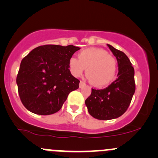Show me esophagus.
I'll return each mask as SVG.
<instances>
[{
    "mask_svg": "<svg viewBox=\"0 0 158 158\" xmlns=\"http://www.w3.org/2000/svg\"><path fill=\"white\" fill-rule=\"evenodd\" d=\"M85 83L83 82V81H80V82H79V88H82L83 86H85Z\"/></svg>",
    "mask_w": 158,
    "mask_h": 158,
    "instance_id": "obj_1",
    "label": "esophagus"
}]
</instances>
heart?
<instances>
[{
  "label": "heart",
  "instance_id": "b5f03b06",
  "mask_svg": "<svg viewBox=\"0 0 158 158\" xmlns=\"http://www.w3.org/2000/svg\"><path fill=\"white\" fill-rule=\"evenodd\" d=\"M72 74L79 77L86 68V76L96 86H105L115 78L117 61L109 52L101 48H88L78 54V59L69 60Z\"/></svg>",
  "mask_w": 158,
  "mask_h": 158
}]
</instances>
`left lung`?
<instances>
[{"label": "left lung", "mask_w": 158, "mask_h": 158, "mask_svg": "<svg viewBox=\"0 0 158 158\" xmlns=\"http://www.w3.org/2000/svg\"><path fill=\"white\" fill-rule=\"evenodd\" d=\"M107 45L117 60L118 78L107 88L92 89L90 96L85 102L89 114L98 120H110L122 115L135 92V69L128 57L110 44Z\"/></svg>", "instance_id": "left-lung-1"}]
</instances>
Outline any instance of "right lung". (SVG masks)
Returning <instances> with one entry per match:
<instances>
[{"mask_svg":"<svg viewBox=\"0 0 158 158\" xmlns=\"http://www.w3.org/2000/svg\"><path fill=\"white\" fill-rule=\"evenodd\" d=\"M80 49L73 45H44L22 60L17 76L20 100L27 109L41 115L60 111L79 80L69 69V60Z\"/></svg>","mask_w":158,"mask_h":158,"instance_id":"1","label":"right lung"}]
</instances>
